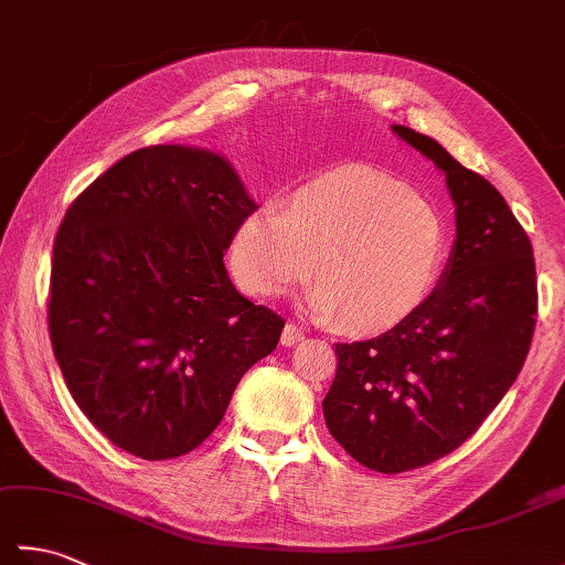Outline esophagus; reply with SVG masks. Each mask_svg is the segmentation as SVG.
<instances>
[{
	"mask_svg": "<svg viewBox=\"0 0 565 565\" xmlns=\"http://www.w3.org/2000/svg\"><path fill=\"white\" fill-rule=\"evenodd\" d=\"M303 340H306L303 330L298 328V326H294V322H289V326H286L284 332H281V344H284V347H294V344L303 342Z\"/></svg>",
	"mask_w": 565,
	"mask_h": 565,
	"instance_id": "34e87169",
	"label": "esophagus"
}]
</instances>
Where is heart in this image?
Returning a JSON list of instances; mask_svg holds the SVG:
<instances>
[{"label":"heart","instance_id":"obj_1","mask_svg":"<svg viewBox=\"0 0 565 565\" xmlns=\"http://www.w3.org/2000/svg\"><path fill=\"white\" fill-rule=\"evenodd\" d=\"M449 252L439 209L398 177L350 164L296 186L284 211L264 206L239 221L227 249L243 291L276 298L320 284L316 318L379 332L398 326L435 291Z\"/></svg>","mask_w":565,"mask_h":565}]
</instances>
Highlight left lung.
<instances>
[{
	"label": "left lung",
	"instance_id": "1",
	"mask_svg": "<svg viewBox=\"0 0 565 565\" xmlns=\"http://www.w3.org/2000/svg\"><path fill=\"white\" fill-rule=\"evenodd\" d=\"M393 130L447 177L456 239L441 281L411 318L379 338L334 344L328 429L379 473L437 461L483 425L522 371L539 308L530 235L500 191L437 140Z\"/></svg>",
	"mask_w": 565,
	"mask_h": 565
}]
</instances>
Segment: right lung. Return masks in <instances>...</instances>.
<instances>
[{"label":"right lung","instance_id":"right-lung-1","mask_svg":"<svg viewBox=\"0 0 565 565\" xmlns=\"http://www.w3.org/2000/svg\"><path fill=\"white\" fill-rule=\"evenodd\" d=\"M257 211L206 150L126 154L70 203L53 243L47 330L89 423L146 461L194 451L284 318L235 291L223 255Z\"/></svg>","mask_w":565,"mask_h":565}]
</instances>
